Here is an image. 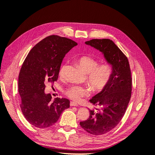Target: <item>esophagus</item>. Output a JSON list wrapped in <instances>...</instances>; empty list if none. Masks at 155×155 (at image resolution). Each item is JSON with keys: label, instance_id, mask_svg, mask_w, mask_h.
<instances>
[{"label": "esophagus", "instance_id": "34e87169", "mask_svg": "<svg viewBox=\"0 0 155 155\" xmlns=\"http://www.w3.org/2000/svg\"><path fill=\"white\" fill-rule=\"evenodd\" d=\"M70 106H74V107H78V104H77L76 102H74V101H70Z\"/></svg>", "mask_w": 155, "mask_h": 155}]
</instances>
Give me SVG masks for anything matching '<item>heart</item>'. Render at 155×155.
I'll list each match as a JSON object with an SVG mask.
<instances>
[{
	"instance_id": "heart-1",
	"label": "heart",
	"mask_w": 155,
	"mask_h": 155,
	"mask_svg": "<svg viewBox=\"0 0 155 155\" xmlns=\"http://www.w3.org/2000/svg\"><path fill=\"white\" fill-rule=\"evenodd\" d=\"M78 61L83 71L87 74V81L92 90L99 92L104 89L110 81L112 76V68L107 64L98 66L99 62L96 59L90 56L83 55L79 58ZM65 67L63 66L59 70V76H63ZM90 89L81 85H74L64 91L66 95L70 99L78 101L83 96L89 94Z\"/></svg>"
}]
</instances>
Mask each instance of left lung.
I'll list each match as a JSON object with an SVG mask.
<instances>
[{
	"label": "left lung",
	"mask_w": 155,
	"mask_h": 155,
	"mask_svg": "<svg viewBox=\"0 0 155 155\" xmlns=\"http://www.w3.org/2000/svg\"><path fill=\"white\" fill-rule=\"evenodd\" d=\"M85 44L102 53L112 71L105 87L90 100L99 109H89V118L79 123L88 133L101 135L113 129L124 116L131 96L132 78L127 58L113 41L94 39Z\"/></svg>",
	"instance_id": "obj_1"
}]
</instances>
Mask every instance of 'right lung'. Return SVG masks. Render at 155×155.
Instances as JSON below:
<instances>
[{
  "label": "right lung",
  "mask_w": 155,
  "mask_h": 155,
  "mask_svg": "<svg viewBox=\"0 0 155 155\" xmlns=\"http://www.w3.org/2000/svg\"><path fill=\"white\" fill-rule=\"evenodd\" d=\"M77 45L65 37L48 36L33 47L23 63L18 75L20 106L26 120L35 127L52 126L63 111L70 107L68 99L52 100L45 89L46 83L58 80L63 58Z\"/></svg>",
  "instance_id": "right-lung-1"
}]
</instances>
